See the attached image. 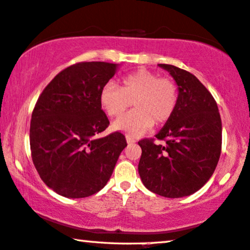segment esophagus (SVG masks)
<instances>
[{"label":"esophagus","instance_id":"esophagus-1","mask_svg":"<svg viewBox=\"0 0 250 250\" xmlns=\"http://www.w3.org/2000/svg\"><path fill=\"white\" fill-rule=\"evenodd\" d=\"M125 139H127L128 144H134V143H136V141L131 137V136H127V137H125Z\"/></svg>","mask_w":250,"mask_h":250}]
</instances>
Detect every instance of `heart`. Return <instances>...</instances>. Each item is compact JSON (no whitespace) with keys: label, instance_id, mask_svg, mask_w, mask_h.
Returning a JSON list of instances; mask_svg holds the SVG:
<instances>
[{"label":"heart","instance_id":"1","mask_svg":"<svg viewBox=\"0 0 250 250\" xmlns=\"http://www.w3.org/2000/svg\"><path fill=\"white\" fill-rule=\"evenodd\" d=\"M179 102V88L174 79L139 68L123 76L121 86L107 82L99 94L103 109L119 118L130 107L134 111L113 123V129L139 135L153 127L167 123L174 116Z\"/></svg>","mask_w":250,"mask_h":250}]
</instances>
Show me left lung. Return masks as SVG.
Returning a JSON list of instances; mask_svg holds the SVG:
<instances>
[{
  "mask_svg": "<svg viewBox=\"0 0 250 250\" xmlns=\"http://www.w3.org/2000/svg\"><path fill=\"white\" fill-rule=\"evenodd\" d=\"M175 79L179 102L175 114L155 138L138 142V172L149 191L166 198H182L200 189L214 174L222 149V120L217 103L191 73L159 64Z\"/></svg>",
  "mask_w": 250,
  "mask_h": 250,
  "instance_id": "8db88e82",
  "label": "left lung"
}]
</instances>
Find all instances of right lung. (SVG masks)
<instances>
[{"label":"right lung","instance_id":"right-lung-1","mask_svg":"<svg viewBox=\"0 0 250 250\" xmlns=\"http://www.w3.org/2000/svg\"><path fill=\"white\" fill-rule=\"evenodd\" d=\"M118 65L81 62L58 73L32 113V160L46 186L66 198L90 197L104 188L127 146L125 135H97L108 127L99 94Z\"/></svg>","mask_w":250,"mask_h":250}]
</instances>
